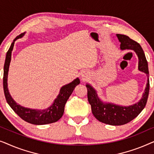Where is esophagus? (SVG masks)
Returning <instances> with one entry per match:
<instances>
[{
    "label": "esophagus",
    "instance_id": "obj_1",
    "mask_svg": "<svg viewBox=\"0 0 154 154\" xmlns=\"http://www.w3.org/2000/svg\"><path fill=\"white\" fill-rule=\"evenodd\" d=\"M81 79H82V80H83V81H85V80L88 79L87 73H83V74L81 75Z\"/></svg>",
    "mask_w": 154,
    "mask_h": 154
}]
</instances>
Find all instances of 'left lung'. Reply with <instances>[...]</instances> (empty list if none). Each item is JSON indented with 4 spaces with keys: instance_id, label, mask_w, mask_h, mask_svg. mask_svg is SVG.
Here are the masks:
<instances>
[{
    "instance_id": "1",
    "label": "left lung",
    "mask_w": 154,
    "mask_h": 154,
    "mask_svg": "<svg viewBox=\"0 0 154 154\" xmlns=\"http://www.w3.org/2000/svg\"><path fill=\"white\" fill-rule=\"evenodd\" d=\"M121 43V50H132L138 57V69L147 75L146 87L141 100L131 106H119L112 103H104L98 97L96 90L89 84L88 89V100L91 105L92 114L102 123L111 125H122L129 123L140 114L146 106L149 93V75L148 62L142 47L137 42L133 41L125 35L116 34Z\"/></svg>"
}]
</instances>
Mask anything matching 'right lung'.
Masks as SVG:
<instances>
[{"mask_svg":"<svg viewBox=\"0 0 154 154\" xmlns=\"http://www.w3.org/2000/svg\"><path fill=\"white\" fill-rule=\"evenodd\" d=\"M24 34L25 33H21L20 35H17L14 38L11 45H10L9 50L7 52V54H6L3 69V90L6 101H7L8 104L10 105V106L12 109V110L21 119L27 123L34 124V125H45V124L55 123V122L59 121L63 116L65 104H66L69 97L72 94L75 86L80 83V80L79 78H77L71 83L62 86L60 89V93L54 100L53 104L50 107H48V109H43V110H38V109L25 108V107H23L20 106V104H17L15 101L12 98L9 91H8V75L14 41L17 39L24 36Z\"/></svg>","mask_w":154,"mask_h":154,"instance_id":"obj_1","label":"right lung"}]
</instances>
